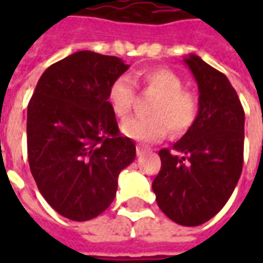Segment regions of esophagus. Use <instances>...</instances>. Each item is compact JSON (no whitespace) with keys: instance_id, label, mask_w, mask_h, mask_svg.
<instances>
[{"instance_id":"obj_1","label":"esophagus","mask_w":263,"mask_h":263,"mask_svg":"<svg viewBox=\"0 0 263 263\" xmlns=\"http://www.w3.org/2000/svg\"><path fill=\"white\" fill-rule=\"evenodd\" d=\"M143 154H145V149H143V146H141V145H139V146H137V155H138V156H142Z\"/></svg>"}]
</instances>
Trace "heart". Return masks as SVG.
I'll return each instance as SVG.
<instances>
[{"instance_id":"obj_1","label":"heart","mask_w":263,"mask_h":263,"mask_svg":"<svg viewBox=\"0 0 263 263\" xmlns=\"http://www.w3.org/2000/svg\"><path fill=\"white\" fill-rule=\"evenodd\" d=\"M145 90L158 94L149 117L126 120L121 129L131 139L154 143L166 137L171 129L173 137H182L194 125L198 117V97L183 88V80L169 69H151L139 76ZM108 103L115 117L121 120L131 114L135 103V87L128 76L117 77L108 88Z\"/></svg>"}]
</instances>
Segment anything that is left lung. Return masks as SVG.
I'll list each match as a JSON object with an SVG mask.
<instances>
[{"label": "left lung", "mask_w": 263, "mask_h": 263, "mask_svg": "<svg viewBox=\"0 0 263 263\" xmlns=\"http://www.w3.org/2000/svg\"><path fill=\"white\" fill-rule=\"evenodd\" d=\"M198 86V117L175 145L160 149L152 183L159 209L180 226L204 224L237 186L243 165V112L226 74L196 54L184 59Z\"/></svg>", "instance_id": "8db88e82"}]
</instances>
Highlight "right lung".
<instances>
[{
	"label": "right lung",
	"instance_id": "add662e5",
	"mask_svg": "<svg viewBox=\"0 0 263 263\" xmlns=\"http://www.w3.org/2000/svg\"><path fill=\"white\" fill-rule=\"evenodd\" d=\"M129 66L120 58L81 50L49 66L28 104L31 173L50 207L73 221L108 209L118 175L137 148L122 137L108 88Z\"/></svg>",
	"mask_w": 263,
	"mask_h": 263
}]
</instances>
